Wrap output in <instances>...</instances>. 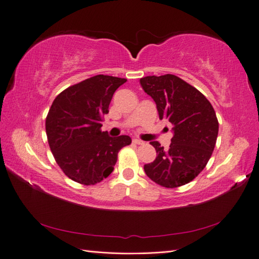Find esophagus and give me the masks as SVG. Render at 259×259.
Returning <instances> with one entry per match:
<instances>
[{
	"instance_id": "obj_1",
	"label": "esophagus",
	"mask_w": 259,
	"mask_h": 259,
	"mask_svg": "<svg viewBox=\"0 0 259 259\" xmlns=\"http://www.w3.org/2000/svg\"><path fill=\"white\" fill-rule=\"evenodd\" d=\"M133 142H134L135 144H143V143H144L143 141H142V140H140V139H134V140H133Z\"/></svg>"
}]
</instances>
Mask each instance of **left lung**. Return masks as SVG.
Here are the masks:
<instances>
[{"mask_svg":"<svg viewBox=\"0 0 259 259\" xmlns=\"http://www.w3.org/2000/svg\"><path fill=\"white\" fill-rule=\"evenodd\" d=\"M140 83L157 105L159 118L168 119L174 126L168 150L158 141L151 142L157 158L144 164V171L160 186H183L192 182L211 158L219 133L215 111L205 96L176 75L145 76Z\"/></svg>","mask_w":259,"mask_h":259,"instance_id":"1","label":"left lung"}]
</instances>
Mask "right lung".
<instances>
[{
	"label": "right lung",
	"instance_id": "add662e5",
	"mask_svg": "<svg viewBox=\"0 0 259 259\" xmlns=\"http://www.w3.org/2000/svg\"><path fill=\"white\" fill-rule=\"evenodd\" d=\"M127 81L96 75L69 87L53 101L46 118L48 144L67 177L96 185L113 172L118 151L131 144L128 135L110 138L101 132L114 92Z\"/></svg>",
	"mask_w": 259,
	"mask_h": 259
}]
</instances>
